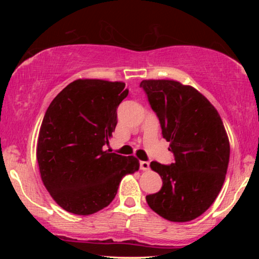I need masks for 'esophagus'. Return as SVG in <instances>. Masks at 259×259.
I'll return each mask as SVG.
<instances>
[{"label": "esophagus", "instance_id": "obj_1", "mask_svg": "<svg viewBox=\"0 0 259 259\" xmlns=\"http://www.w3.org/2000/svg\"><path fill=\"white\" fill-rule=\"evenodd\" d=\"M139 165H140V169H142V170H148V169H150V163H148L147 161H140L139 162Z\"/></svg>", "mask_w": 259, "mask_h": 259}]
</instances>
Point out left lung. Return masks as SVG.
I'll use <instances>...</instances> for the list:
<instances>
[{
	"instance_id": "1",
	"label": "left lung",
	"mask_w": 259,
	"mask_h": 259,
	"mask_svg": "<svg viewBox=\"0 0 259 259\" xmlns=\"http://www.w3.org/2000/svg\"><path fill=\"white\" fill-rule=\"evenodd\" d=\"M151 108L170 143L174 163L151 162L161 190L146 195L150 208L170 222H190L216 200L225 181L230 143L217 109L198 90L172 80H144Z\"/></svg>"
}]
</instances>
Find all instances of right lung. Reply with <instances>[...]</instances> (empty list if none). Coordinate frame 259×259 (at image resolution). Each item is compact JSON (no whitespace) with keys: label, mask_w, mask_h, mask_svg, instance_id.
Here are the masks:
<instances>
[{"label":"right lung","mask_w":259,"mask_h":259,"mask_svg":"<svg viewBox=\"0 0 259 259\" xmlns=\"http://www.w3.org/2000/svg\"><path fill=\"white\" fill-rule=\"evenodd\" d=\"M123 82L76 80L48 107L37 139L42 182L68 212L91 214L115 198L123 176L139 169L135 156L105 151L128 96Z\"/></svg>","instance_id":"add662e5"}]
</instances>
